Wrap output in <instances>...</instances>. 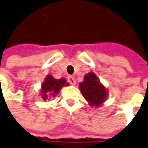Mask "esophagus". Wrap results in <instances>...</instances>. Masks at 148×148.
I'll return each mask as SVG.
<instances>
[{"label":"esophagus","instance_id":"obj_1","mask_svg":"<svg viewBox=\"0 0 148 148\" xmlns=\"http://www.w3.org/2000/svg\"><path fill=\"white\" fill-rule=\"evenodd\" d=\"M67 82L70 83L71 85H75L76 84V80L73 77H69L67 78Z\"/></svg>","mask_w":148,"mask_h":148}]
</instances>
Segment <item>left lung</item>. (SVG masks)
Here are the masks:
<instances>
[{
	"label": "left lung",
	"instance_id": "8db88e82",
	"mask_svg": "<svg viewBox=\"0 0 148 148\" xmlns=\"http://www.w3.org/2000/svg\"><path fill=\"white\" fill-rule=\"evenodd\" d=\"M80 90L85 99L91 106L98 107L107 97L106 89L100 84L99 79L92 72L84 77V82L80 83Z\"/></svg>",
	"mask_w": 148,
	"mask_h": 148
}]
</instances>
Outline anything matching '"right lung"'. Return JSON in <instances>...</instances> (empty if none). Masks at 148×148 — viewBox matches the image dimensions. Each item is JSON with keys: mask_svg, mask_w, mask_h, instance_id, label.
Segmentation results:
<instances>
[{"mask_svg": "<svg viewBox=\"0 0 148 148\" xmlns=\"http://www.w3.org/2000/svg\"><path fill=\"white\" fill-rule=\"evenodd\" d=\"M68 85L69 84L66 83V81L64 78L57 80V79H54L51 75H49L46 77L44 82L42 85V90H41L42 98L45 100V99H49L48 97L49 95H52L54 97L59 92L62 86H68Z\"/></svg>", "mask_w": 148, "mask_h": 148, "instance_id": "add662e5", "label": "right lung"}]
</instances>
